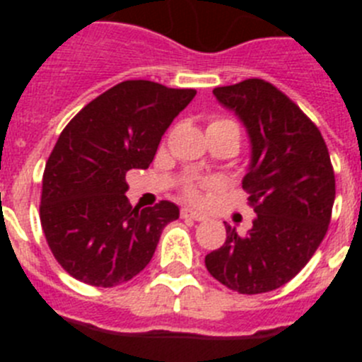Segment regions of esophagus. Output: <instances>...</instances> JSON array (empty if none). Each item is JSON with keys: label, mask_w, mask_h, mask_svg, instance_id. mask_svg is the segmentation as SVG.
<instances>
[{"label": "esophagus", "mask_w": 362, "mask_h": 362, "mask_svg": "<svg viewBox=\"0 0 362 362\" xmlns=\"http://www.w3.org/2000/svg\"><path fill=\"white\" fill-rule=\"evenodd\" d=\"M181 217H183V219H194V221H204V219H206V216H204V214L196 212V210H192V209L181 210Z\"/></svg>", "instance_id": "esophagus-1"}]
</instances>
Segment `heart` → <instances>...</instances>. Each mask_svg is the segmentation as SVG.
I'll list each match as a JSON object with an SVG mask.
<instances>
[{
    "label": "heart",
    "mask_w": 362,
    "mask_h": 362,
    "mask_svg": "<svg viewBox=\"0 0 362 362\" xmlns=\"http://www.w3.org/2000/svg\"><path fill=\"white\" fill-rule=\"evenodd\" d=\"M206 130H233V132L239 136L238 124L233 123V121H230V119H214V121H210L209 129H206ZM209 187H210L209 181H188V183L183 187V192H185V196H187L188 199L197 201L201 197V190H203V188H209Z\"/></svg>",
    "instance_id": "1"
}]
</instances>
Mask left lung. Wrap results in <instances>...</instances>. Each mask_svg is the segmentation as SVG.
Returning a JSON list of instances; mask_svg holds the SVG:
<instances>
[{
    "mask_svg": "<svg viewBox=\"0 0 362 362\" xmlns=\"http://www.w3.org/2000/svg\"><path fill=\"white\" fill-rule=\"evenodd\" d=\"M250 137L243 177L257 217L245 235L225 223V245L204 257L206 270L239 293H264L299 274L330 225L335 175L321 132L288 95L264 79L217 86Z\"/></svg>",
    "mask_w": 362,
    "mask_h": 362,
    "instance_id": "8db88e82",
    "label": "left lung"
}]
</instances>
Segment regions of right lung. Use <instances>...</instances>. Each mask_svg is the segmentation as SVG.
<instances>
[{"label":"right lung","mask_w":362,"mask_h":362,"mask_svg":"<svg viewBox=\"0 0 362 362\" xmlns=\"http://www.w3.org/2000/svg\"><path fill=\"white\" fill-rule=\"evenodd\" d=\"M194 95V88L123 81L92 99L59 134L45 165L40 219L54 257L74 279L110 288L150 263L179 209L170 201L132 206L124 175L148 168L163 134Z\"/></svg>","instance_id":"1"}]
</instances>
